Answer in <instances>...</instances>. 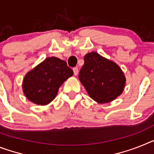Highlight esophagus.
I'll return each instance as SVG.
<instances>
[{
  "mask_svg": "<svg viewBox=\"0 0 154 154\" xmlns=\"http://www.w3.org/2000/svg\"><path fill=\"white\" fill-rule=\"evenodd\" d=\"M73 74L75 75V76H77V74H78V68L77 67H74L73 69Z\"/></svg>",
  "mask_w": 154,
  "mask_h": 154,
  "instance_id": "obj_1",
  "label": "esophagus"
}]
</instances>
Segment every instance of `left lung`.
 Masks as SVG:
<instances>
[{"mask_svg":"<svg viewBox=\"0 0 154 154\" xmlns=\"http://www.w3.org/2000/svg\"><path fill=\"white\" fill-rule=\"evenodd\" d=\"M84 60L79 80L90 98L103 104L112 102L122 94L126 78L117 63L95 51L86 54Z\"/></svg>","mask_w":154,"mask_h":154,"instance_id":"left-lung-1","label":"left lung"}]
</instances>
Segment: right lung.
<instances>
[{
  "label": "right lung",
  "instance_id": "add662e5",
  "mask_svg": "<svg viewBox=\"0 0 154 154\" xmlns=\"http://www.w3.org/2000/svg\"><path fill=\"white\" fill-rule=\"evenodd\" d=\"M73 74L65 61L48 57L25 75L22 85L23 93L37 105H48L55 99L64 81Z\"/></svg>",
  "mask_w": 154,
  "mask_h": 154
}]
</instances>
